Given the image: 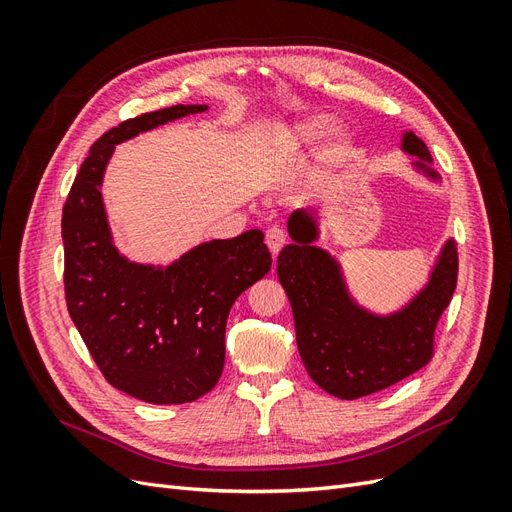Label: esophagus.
<instances>
[{
  "instance_id": "esophagus-1",
  "label": "esophagus",
  "mask_w": 512,
  "mask_h": 512,
  "mask_svg": "<svg viewBox=\"0 0 512 512\" xmlns=\"http://www.w3.org/2000/svg\"><path fill=\"white\" fill-rule=\"evenodd\" d=\"M265 241H267V245H269L271 254L275 256V254L280 252L282 247L288 243V235H286V230H284V228H280V226H271V228L267 230V237H265Z\"/></svg>"
}]
</instances>
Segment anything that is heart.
<instances>
[{"label": "heart", "instance_id": "heart-1", "mask_svg": "<svg viewBox=\"0 0 512 512\" xmlns=\"http://www.w3.org/2000/svg\"><path fill=\"white\" fill-rule=\"evenodd\" d=\"M333 128L335 126H333L331 117L318 115V117H312V119H307L305 123H301L297 132H294L292 141H294V145H299V147L314 145V143L322 141V138H327L333 132Z\"/></svg>", "mask_w": 512, "mask_h": 512}]
</instances>
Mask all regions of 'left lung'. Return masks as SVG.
Segmentation results:
<instances>
[{
  "label": "left lung",
  "instance_id": "left-lung-1",
  "mask_svg": "<svg viewBox=\"0 0 512 512\" xmlns=\"http://www.w3.org/2000/svg\"><path fill=\"white\" fill-rule=\"evenodd\" d=\"M401 149L416 156L414 168L429 179L425 143L404 134ZM290 245L277 256V277L288 294L297 346L307 374L329 395L359 399L412 376L433 356V333L457 286V245L448 239L431 271L429 284L389 316L371 314L346 288L342 267L314 245L318 224L312 213L297 209L288 220Z\"/></svg>",
  "mask_w": 512,
  "mask_h": 512
}]
</instances>
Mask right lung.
Masks as SVG:
<instances>
[{
    "mask_svg": "<svg viewBox=\"0 0 512 512\" xmlns=\"http://www.w3.org/2000/svg\"><path fill=\"white\" fill-rule=\"evenodd\" d=\"M207 104L121 121L91 145L61 215L68 312L102 376L147 404H188L224 369L232 303L271 269L260 230L200 243L168 267L130 262L113 245L100 185L115 145Z\"/></svg>",
    "mask_w": 512,
    "mask_h": 512,
    "instance_id": "right-lung-1",
    "label": "right lung"
}]
</instances>
